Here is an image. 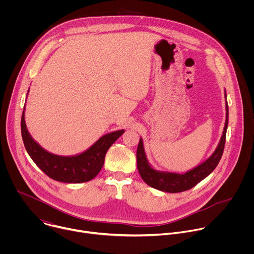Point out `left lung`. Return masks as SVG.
Wrapping results in <instances>:
<instances>
[{
    "label": "left lung",
    "mask_w": 254,
    "mask_h": 254,
    "mask_svg": "<svg viewBox=\"0 0 254 254\" xmlns=\"http://www.w3.org/2000/svg\"><path fill=\"white\" fill-rule=\"evenodd\" d=\"M224 96L226 99V120L223 133L221 135L218 146H217L213 154L206 161H204L197 167L187 171L186 173L180 174L174 172L159 171L153 168L148 161L146 152H144L142 138H139L136 151V163L138 173L141 179L144 181V183H147L152 188H155L163 192L179 193L193 188L214 171L217 165L219 164L223 154L226 138V130L228 127V104L226 91L224 90Z\"/></svg>",
    "instance_id": "left-lung-1"
}]
</instances>
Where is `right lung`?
I'll return each instance as SVG.
<instances>
[{"mask_svg":"<svg viewBox=\"0 0 254 254\" xmlns=\"http://www.w3.org/2000/svg\"><path fill=\"white\" fill-rule=\"evenodd\" d=\"M21 132L27 153L34 163L48 177L62 183L78 184L88 182L100 172L104 164L106 152L125 132V129L102 135L90 148L80 154L74 156H58L43 149L31 136L25 123L24 106L21 119Z\"/></svg>","mask_w":254,"mask_h":254,"instance_id":"right-lung-1","label":"right lung"}]
</instances>
